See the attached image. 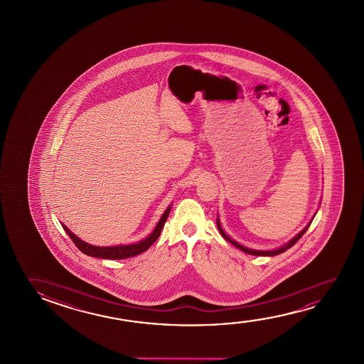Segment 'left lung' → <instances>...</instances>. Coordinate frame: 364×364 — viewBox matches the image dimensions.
I'll list each match as a JSON object with an SVG mask.
<instances>
[{
	"label": "left lung",
	"instance_id": "obj_1",
	"mask_svg": "<svg viewBox=\"0 0 364 364\" xmlns=\"http://www.w3.org/2000/svg\"><path fill=\"white\" fill-rule=\"evenodd\" d=\"M319 204H321V203H319ZM316 214H317V211L314 213V216H312V219L309 220V224L306 225L304 229L299 231V234L294 235V237H292L291 240H289L286 244L281 245V246L277 247V249L272 250L250 249V247H246V246H244V245L240 244V242H237V241H235L234 239H231L229 235L225 232V230L223 229V226H221V223H220L219 219V214H218V218H216V225H218V229H219L220 234L223 235V237H224L226 241H229L230 244L234 245L235 247H237V249L241 250V251H244L245 254L254 255V256H276V255L282 254V252H284L286 250H289V247H292V246H294V245L296 244V242H297V241H299V240L301 239L302 236H304V232L307 231V229L309 228V225H311V223H312V220L314 219Z\"/></svg>",
	"mask_w": 364,
	"mask_h": 364
}]
</instances>
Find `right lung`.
Segmentation results:
<instances>
[{
    "instance_id": "right-lung-1",
    "label": "right lung",
    "mask_w": 364,
    "mask_h": 364,
    "mask_svg": "<svg viewBox=\"0 0 364 364\" xmlns=\"http://www.w3.org/2000/svg\"><path fill=\"white\" fill-rule=\"evenodd\" d=\"M170 204L166 209H165L163 215L160 216L158 224L155 225L154 230L150 232L146 237L140 240L138 242L134 244L128 245H115V246H95V245H90L85 242L83 240H80L78 236H75L72 231H70L65 225L62 224V228L65 229V232L68 234L72 241L75 242V246L83 252V254L92 256V257H97V259H128V257H133L136 255L144 252L146 250L149 249L151 245L154 244L155 241L158 240L161 232V229L164 228L165 221L169 216L170 209H171Z\"/></svg>"
}]
</instances>
